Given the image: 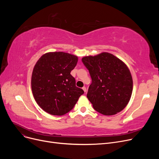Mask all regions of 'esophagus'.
I'll list each match as a JSON object with an SVG mask.
<instances>
[{
	"label": "esophagus",
	"instance_id": "34e87169",
	"mask_svg": "<svg viewBox=\"0 0 159 159\" xmlns=\"http://www.w3.org/2000/svg\"><path fill=\"white\" fill-rule=\"evenodd\" d=\"M82 89L84 90V91L85 93L86 92V91H87V89H86V88L85 87V86H84V87H83V88H82Z\"/></svg>",
	"mask_w": 159,
	"mask_h": 159
}]
</instances>
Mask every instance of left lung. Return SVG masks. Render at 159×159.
<instances>
[{
    "label": "left lung",
    "mask_w": 159,
    "mask_h": 159,
    "mask_svg": "<svg viewBox=\"0 0 159 159\" xmlns=\"http://www.w3.org/2000/svg\"><path fill=\"white\" fill-rule=\"evenodd\" d=\"M92 82L87 98L95 111L113 115L125 107L133 91V79L127 66L108 52L82 57Z\"/></svg>",
    "instance_id": "1"
}]
</instances>
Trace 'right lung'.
I'll list each match as a JSON object with an SVG mask.
<instances>
[{"mask_svg":"<svg viewBox=\"0 0 159 159\" xmlns=\"http://www.w3.org/2000/svg\"><path fill=\"white\" fill-rule=\"evenodd\" d=\"M78 61V56L63 52L46 53L37 61L32 74V91L36 103L46 113L65 115L84 93L76 87L70 74Z\"/></svg>","mask_w":159,"mask_h":159,"instance_id":"add662e5","label":"right lung"}]
</instances>
